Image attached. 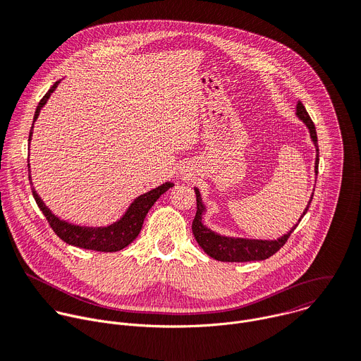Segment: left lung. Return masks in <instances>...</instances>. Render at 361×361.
<instances>
[{
    "mask_svg": "<svg viewBox=\"0 0 361 361\" xmlns=\"http://www.w3.org/2000/svg\"><path fill=\"white\" fill-rule=\"evenodd\" d=\"M295 116L307 126L308 131H310L312 141L316 147V166L314 171L317 174L319 170V144H317V133L314 123L312 121L310 116H308L307 110L304 109L302 102L298 101L297 104V111ZM195 197H197V213L192 220V234L198 243V245L207 252L210 257H213L214 260L219 262H228V263H243V262H260L266 260L273 254H276L288 240L290 234L295 230L301 219L305 216L308 207H310V202L313 200V195L310 197V201H308L307 207L304 209L302 214L298 219V223L284 235H281L277 240H255V238H241V237H227L214 233L209 227H205L202 223V214L205 213L204 202L201 200V194L198 188H194ZM314 194V192H313Z\"/></svg>",
    "mask_w": 361,
    "mask_h": 361,
    "instance_id": "left-lung-1",
    "label": "left lung"
}]
</instances>
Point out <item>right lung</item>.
Listing matches in <instances>:
<instances>
[{"mask_svg": "<svg viewBox=\"0 0 361 361\" xmlns=\"http://www.w3.org/2000/svg\"><path fill=\"white\" fill-rule=\"evenodd\" d=\"M59 84H60V81L54 82V85L47 91V94L38 102L35 114H34L32 127H34L35 120L39 116L41 109L45 106V102L48 101L49 95L56 91ZM32 127H31V131L28 135V142L31 141V137H32ZM28 169H30V164H28ZM28 178H30V184L32 185L31 176H28ZM173 185H174L173 183H164L157 188L149 190L148 192L138 195L130 204V207L127 209L126 214L118 221H116L107 227H85V226L82 227V226H75L68 221H64V220L59 219L56 214H53V212L47 207L44 201L41 200V197L34 190V187H31V190H32L34 200L39 207V210L42 212V214L45 216L48 224L63 241H66L67 244L80 247V248H85V250L113 252V251L123 250L124 247H127L130 243H133L137 238V235L141 231V227H142V223H144V219H145L148 210L152 207L154 202L160 198V195L164 194Z\"/></svg>", "mask_w": 361, "mask_h": 361, "instance_id": "right-lung-1", "label": "right lung"}]
</instances>
